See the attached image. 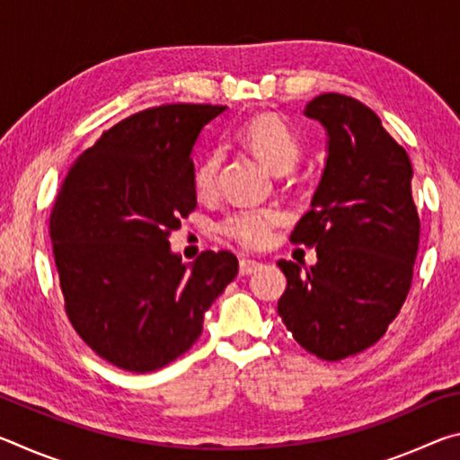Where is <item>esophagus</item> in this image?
Returning <instances> with one entry per match:
<instances>
[{
    "mask_svg": "<svg viewBox=\"0 0 460 460\" xmlns=\"http://www.w3.org/2000/svg\"><path fill=\"white\" fill-rule=\"evenodd\" d=\"M260 268H261V263L255 261V260H241L239 261V274L241 276L253 274V271H258Z\"/></svg>",
    "mask_w": 460,
    "mask_h": 460,
    "instance_id": "1",
    "label": "esophagus"
}]
</instances>
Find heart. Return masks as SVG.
I'll return each instance as SVG.
<instances>
[{
	"label": "heart",
	"instance_id": "heart-1",
	"mask_svg": "<svg viewBox=\"0 0 460 460\" xmlns=\"http://www.w3.org/2000/svg\"><path fill=\"white\" fill-rule=\"evenodd\" d=\"M239 137L276 174L290 172L298 162V139L282 119L271 118V115H258L249 119L241 128ZM221 166V150H211L200 160L194 170V189L200 197H213L219 190ZM282 221L284 213L276 207H243L225 217L221 231L241 247L258 249L270 243L274 227Z\"/></svg>",
	"mask_w": 460,
	"mask_h": 460
}]
</instances>
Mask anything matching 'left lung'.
I'll list each match as a JSON object with an SVG mask.
<instances>
[{
  "label": "left lung",
  "instance_id": "1",
  "mask_svg": "<svg viewBox=\"0 0 460 460\" xmlns=\"http://www.w3.org/2000/svg\"><path fill=\"white\" fill-rule=\"evenodd\" d=\"M305 115L326 131V160L290 239L316 247L318 261H278L288 279L278 314L308 353L339 361L376 345L406 302L420 241L414 170L361 101L324 93Z\"/></svg>",
  "mask_w": 460,
  "mask_h": 460
}]
</instances>
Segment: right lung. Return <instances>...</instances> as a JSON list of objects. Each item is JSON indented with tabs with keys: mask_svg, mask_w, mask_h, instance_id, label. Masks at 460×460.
I'll list each match as a JSON object with an SVG mask.
<instances>
[{
	"mask_svg": "<svg viewBox=\"0 0 460 460\" xmlns=\"http://www.w3.org/2000/svg\"><path fill=\"white\" fill-rule=\"evenodd\" d=\"M227 107L162 105L119 121L84 150L58 190L50 241L68 321L105 361L134 373L189 351L239 261L184 263L170 231L197 207L192 152Z\"/></svg>",
	"mask_w": 460,
	"mask_h": 460,
	"instance_id": "1",
	"label": "right lung"
}]
</instances>
